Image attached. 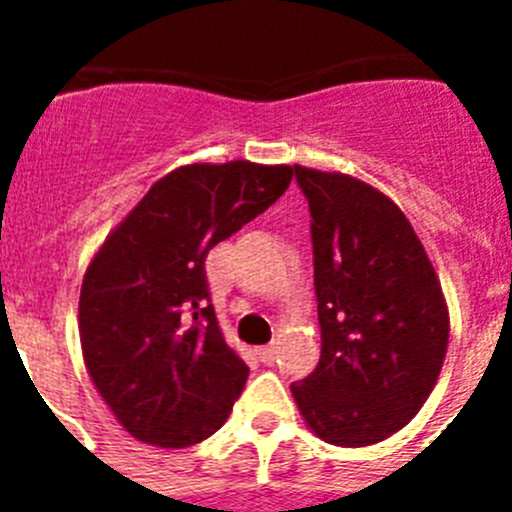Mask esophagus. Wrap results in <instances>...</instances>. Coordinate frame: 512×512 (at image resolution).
Returning <instances> with one entry per match:
<instances>
[{"mask_svg":"<svg viewBox=\"0 0 512 512\" xmlns=\"http://www.w3.org/2000/svg\"><path fill=\"white\" fill-rule=\"evenodd\" d=\"M256 354H259V359L264 361V364H271V361L277 359V346L271 343V346H261L256 348Z\"/></svg>","mask_w":512,"mask_h":512,"instance_id":"1","label":"esophagus"}]
</instances>
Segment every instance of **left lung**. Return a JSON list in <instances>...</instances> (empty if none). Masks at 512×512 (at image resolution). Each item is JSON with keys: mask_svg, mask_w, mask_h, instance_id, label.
<instances>
[{"mask_svg": "<svg viewBox=\"0 0 512 512\" xmlns=\"http://www.w3.org/2000/svg\"><path fill=\"white\" fill-rule=\"evenodd\" d=\"M312 215L320 361L292 397L325 443L390 438L436 387L449 307L423 243L395 202L341 171L295 164Z\"/></svg>", "mask_w": 512, "mask_h": 512, "instance_id": "1", "label": "left lung"}]
</instances>
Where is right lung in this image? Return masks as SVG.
Returning a JSON list of instances; mask_svg holds the SVG:
<instances>
[{"label": "right lung", "instance_id": "add662e5", "mask_svg": "<svg viewBox=\"0 0 512 512\" xmlns=\"http://www.w3.org/2000/svg\"><path fill=\"white\" fill-rule=\"evenodd\" d=\"M295 169L187 164L158 179L89 261L79 297L84 364L117 423L187 449L228 420L248 366L225 343L205 259L287 192Z\"/></svg>", "mask_w": 512, "mask_h": 512}]
</instances>
